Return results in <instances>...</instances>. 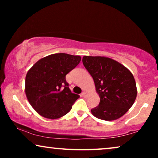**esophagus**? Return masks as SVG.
Returning a JSON list of instances; mask_svg holds the SVG:
<instances>
[{
	"label": "esophagus",
	"mask_w": 158,
	"mask_h": 158,
	"mask_svg": "<svg viewBox=\"0 0 158 158\" xmlns=\"http://www.w3.org/2000/svg\"><path fill=\"white\" fill-rule=\"evenodd\" d=\"M81 96H83V97H87L88 96V94L86 92H83L81 94Z\"/></svg>",
	"instance_id": "1"
}]
</instances>
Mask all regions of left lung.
<instances>
[{
	"instance_id": "left-lung-1",
	"label": "left lung",
	"mask_w": 158,
	"mask_h": 158,
	"mask_svg": "<svg viewBox=\"0 0 158 158\" xmlns=\"http://www.w3.org/2000/svg\"><path fill=\"white\" fill-rule=\"evenodd\" d=\"M83 65L94 81L100 103L91 109L96 118L116 120L128 111L137 97L133 75L126 67L109 57L84 56Z\"/></svg>"
}]
</instances>
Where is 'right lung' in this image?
Instances as JSON below:
<instances>
[{
  "label": "right lung",
  "instance_id": "obj_1",
  "mask_svg": "<svg viewBox=\"0 0 158 158\" xmlns=\"http://www.w3.org/2000/svg\"><path fill=\"white\" fill-rule=\"evenodd\" d=\"M81 57L57 53L39 60L28 71L25 92L34 109L45 118L55 119L68 113L79 96L69 88L65 76Z\"/></svg>",
  "mask_w": 158,
  "mask_h": 158
}]
</instances>
